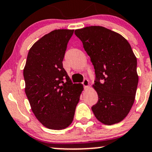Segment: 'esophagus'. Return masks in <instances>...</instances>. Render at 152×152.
Returning <instances> with one entry per match:
<instances>
[{
	"label": "esophagus",
	"instance_id": "1",
	"mask_svg": "<svg viewBox=\"0 0 152 152\" xmlns=\"http://www.w3.org/2000/svg\"><path fill=\"white\" fill-rule=\"evenodd\" d=\"M83 85H84V87H85V88H87V87H89V85H90V83H89L88 80H87V79L84 80Z\"/></svg>",
	"mask_w": 152,
	"mask_h": 152
}]
</instances>
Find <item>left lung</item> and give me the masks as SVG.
I'll use <instances>...</instances> for the list:
<instances>
[{"mask_svg": "<svg viewBox=\"0 0 152 152\" xmlns=\"http://www.w3.org/2000/svg\"><path fill=\"white\" fill-rule=\"evenodd\" d=\"M75 34L83 42L95 70L97 80L92 87L98 102L92 107L94 116L106 125L120 122L134 102L139 81L131 45L120 34L102 26L85 27Z\"/></svg>", "mask_w": 152, "mask_h": 152, "instance_id": "1", "label": "left lung"}]
</instances>
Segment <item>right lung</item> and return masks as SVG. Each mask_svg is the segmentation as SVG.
Returning <instances> with one entry per match:
<instances>
[{"mask_svg":"<svg viewBox=\"0 0 152 152\" xmlns=\"http://www.w3.org/2000/svg\"><path fill=\"white\" fill-rule=\"evenodd\" d=\"M74 30H55L33 45L24 69L25 92L32 112L50 129H65L72 122L83 84H72L62 66Z\"/></svg>","mask_w":152,"mask_h":152,"instance_id":"1","label":"right lung"}]
</instances>
